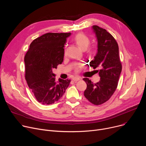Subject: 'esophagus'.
Returning <instances> with one entry per match:
<instances>
[{"label": "esophagus", "instance_id": "1", "mask_svg": "<svg viewBox=\"0 0 146 146\" xmlns=\"http://www.w3.org/2000/svg\"><path fill=\"white\" fill-rule=\"evenodd\" d=\"M80 80H81V77L80 76H75L72 78V80L74 81H80Z\"/></svg>", "mask_w": 146, "mask_h": 146}]
</instances>
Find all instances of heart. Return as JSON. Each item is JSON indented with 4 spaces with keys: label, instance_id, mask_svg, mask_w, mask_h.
Here are the masks:
<instances>
[{
    "label": "heart",
    "instance_id": "1",
    "mask_svg": "<svg viewBox=\"0 0 146 146\" xmlns=\"http://www.w3.org/2000/svg\"><path fill=\"white\" fill-rule=\"evenodd\" d=\"M74 41L77 46L79 47V48L82 50H86L89 46V45L90 44V40L86 35L82 34V33L78 34L74 38ZM81 67L82 65H78L75 68L76 71H79L81 70Z\"/></svg>",
    "mask_w": 146,
    "mask_h": 146
}]
</instances>
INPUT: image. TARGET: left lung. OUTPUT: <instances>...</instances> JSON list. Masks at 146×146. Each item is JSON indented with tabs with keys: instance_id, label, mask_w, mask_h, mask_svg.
Instances as JSON below:
<instances>
[{
	"instance_id": "1",
	"label": "left lung",
	"mask_w": 146,
	"mask_h": 146,
	"mask_svg": "<svg viewBox=\"0 0 146 146\" xmlns=\"http://www.w3.org/2000/svg\"><path fill=\"white\" fill-rule=\"evenodd\" d=\"M92 29L98 41V51L89 65L94 69L99 68L96 71L100 78L95 84L89 78H84L87 85L84 96L92 104L99 105L108 101L116 91L121 64L118 44L114 37L105 29L98 26H93Z\"/></svg>"
}]
</instances>
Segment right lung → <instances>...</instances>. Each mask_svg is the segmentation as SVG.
Wrapping results in <instances>:
<instances>
[{
  "mask_svg": "<svg viewBox=\"0 0 146 146\" xmlns=\"http://www.w3.org/2000/svg\"><path fill=\"white\" fill-rule=\"evenodd\" d=\"M71 33H48L33 40L25 57V78L37 101L50 105L64 94L70 80L55 81L52 70L61 64L64 46Z\"/></svg>",
  "mask_w": 146,
  "mask_h": 146,
  "instance_id": "obj_1",
  "label": "right lung"
}]
</instances>
